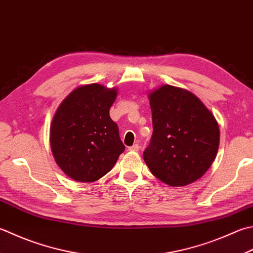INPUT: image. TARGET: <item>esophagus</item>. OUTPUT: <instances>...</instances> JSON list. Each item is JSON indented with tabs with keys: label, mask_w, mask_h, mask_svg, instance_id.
Returning <instances> with one entry per match:
<instances>
[{
	"label": "esophagus",
	"mask_w": 253,
	"mask_h": 253,
	"mask_svg": "<svg viewBox=\"0 0 253 253\" xmlns=\"http://www.w3.org/2000/svg\"><path fill=\"white\" fill-rule=\"evenodd\" d=\"M139 148H140V146L138 145V143H135V145H133V146L129 147V150L130 151H138V150H139Z\"/></svg>",
	"instance_id": "esophagus-1"
}]
</instances>
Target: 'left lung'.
Returning <instances> with one entry per match:
<instances>
[{
  "mask_svg": "<svg viewBox=\"0 0 253 253\" xmlns=\"http://www.w3.org/2000/svg\"><path fill=\"white\" fill-rule=\"evenodd\" d=\"M152 136L143 151L151 173L171 186L199 180L215 160L219 127L199 97L189 91L163 85L149 94Z\"/></svg>",
  "mask_w": 253,
  "mask_h": 253,
  "instance_id": "8db88e82",
  "label": "left lung"
}]
</instances>
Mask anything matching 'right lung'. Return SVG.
Masks as SVG:
<instances>
[{"label": "right lung", "instance_id": "right-lung-1", "mask_svg": "<svg viewBox=\"0 0 253 253\" xmlns=\"http://www.w3.org/2000/svg\"><path fill=\"white\" fill-rule=\"evenodd\" d=\"M116 95L115 88L90 84L72 91L58 107L50 146L57 165L71 179H101L125 150L117 124L110 116Z\"/></svg>", "mask_w": 253, "mask_h": 253}]
</instances>
